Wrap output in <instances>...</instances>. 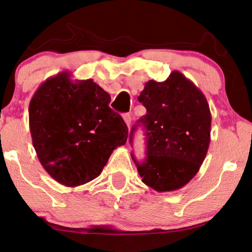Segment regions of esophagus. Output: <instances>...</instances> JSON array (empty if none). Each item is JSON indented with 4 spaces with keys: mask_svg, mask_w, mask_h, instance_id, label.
Listing matches in <instances>:
<instances>
[{
    "mask_svg": "<svg viewBox=\"0 0 252 252\" xmlns=\"http://www.w3.org/2000/svg\"><path fill=\"white\" fill-rule=\"evenodd\" d=\"M123 120L126 126H128V128H130V126H131V115H130V114H124Z\"/></svg>",
    "mask_w": 252,
    "mask_h": 252,
    "instance_id": "34e87169",
    "label": "esophagus"
}]
</instances>
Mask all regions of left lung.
Segmentation results:
<instances>
[{"label":"left lung","mask_w":252,"mask_h":252,"mask_svg":"<svg viewBox=\"0 0 252 252\" xmlns=\"http://www.w3.org/2000/svg\"><path fill=\"white\" fill-rule=\"evenodd\" d=\"M138 101L147 110L139 120L146 131V159H133L142 181L158 192L181 189L198 173L210 146L212 117L205 95L173 71L165 82L149 80Z\"/></svg>","instance_id":"1"}]
</instances>
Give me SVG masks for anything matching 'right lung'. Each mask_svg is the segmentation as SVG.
<instances>
[{"mask_svg":"<svg viewBox=\"0 0 252 252\" xmlns=\"http://www.w3.org/2000/svg\"><path fill=\"white\" fill-rule=\"evenodd\" d=\"M110 95L92 79L73 80L62 71L38 87L29 106L32 143L56 182L78 187L101 174L110 154L128 138Z\"/></svg>","mask_w":252,"mask_h":252,"instance_id":"right-lung-1","label":"right lung"}]
</instances>
